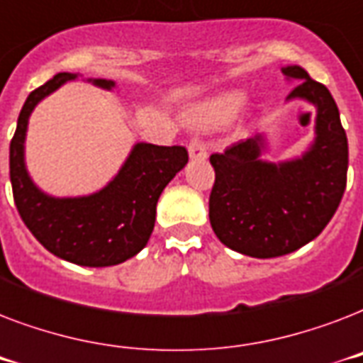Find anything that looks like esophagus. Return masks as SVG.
<instances>
[{
	"instance_id": "1",
	"label": "esophagus",
	"mask_w": 363,
	"mask_h": 363,
	"mask_svg": "<svg viewBox=\"0 0 363 363\" xmlns=\"http://www.w3.org/2000/svg\"><path fill=\"white\" fill-rule=\"evenodd\" d=\"M188 154L192 160H205L207 158V147H205L203 141L199 139H192L190 145H188Z\"/></svg>"
}]
</instances>
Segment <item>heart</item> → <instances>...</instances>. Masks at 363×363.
<instances>
[{
    "instance_id": "heart-1",
    "label": "heart",
    "mask_w": 363,
    "mask_h": 363,
    "mask_svg": "<svg viewBox=\"0 0 363 363\" xmlns=\"http://www.w3.org/2000/svg\"><path fill=\"white\" fill-rule=\"evenodd\" d=\"M245 101H247V96L241 90L222 92L215 98L192 107L188 113V118L199 128H209V130L220 128V125L230 124L238 118V115L245 107Z\"/></svg>"
}]
</instances>
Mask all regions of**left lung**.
I'll return each instance as SVG.
<instances>
[{"mask_svg":"<svg viewBox=\"0 0 363 363\" xmlns=\"http://www.w3.org/2000/svg\"><path fill=\"white\" fill-rule=\"evenodd\" d=\"M298 82L286 101L315 105V139L301 156L267 162V137H248L211 156L213 232L228 248L252 258H277L320 235L335 215L349 169V143L339 109L324 84L299 65L282 67Z\"/></svg>","mask_w":363,"mask_h":363,"instance_id":"obj_1","label":"left lung"}]
</instances>
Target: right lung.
<instances>
[{
  "mask_svg": "<svg viewBox=\"0 0 363 363\" xmlns=\"http://www.w3.org/2000/svg\"><path fill=\"white\" fill-rule=\"evenodd\" d=\"M77 73H58L28 96L9 148V169L20 218L48 252L84 267H109L141 252L156 220V203L171 179L188 164L184 147L135 143L113 181L101 190L77 198L48 196L26 169L24 145L30 115L37 104ZM113 90L115 81L88 79Z\"/></svg>",
  "mask_w": 363,
  "mask_h": 363,
  "instance_id": "add662e5",
  "label": "right lung"
}]
</instances>
